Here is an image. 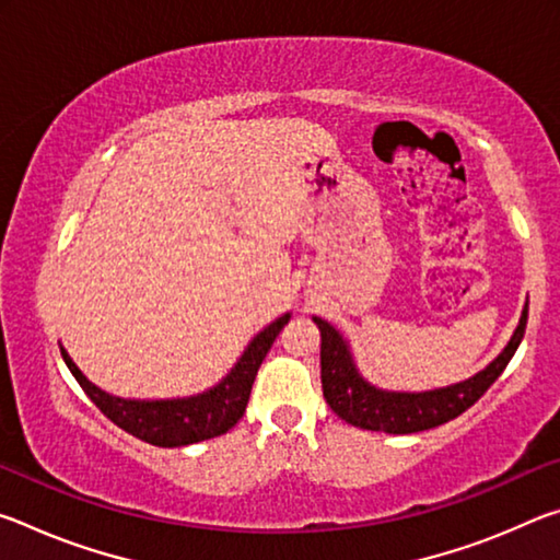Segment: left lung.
Returning a JSON list of instances; mask_svg holds the SVG:
<instances>
[{"label": "left lung", "mask_w": 560, "mask_h": 560, "mask_svg": "<svg viewBox=\"0 0 560 560\" xmlns=\"http://www.w3.org/2000/svg\"><path fill=\"white\" fill-rule=\"evenodd\" d=\"M526 318L528 301L521 311L514 336L509 338L504 350L491 360L485 371L447 387H434V390L424 393H397L383 390V387L365 381L355 365L353 350H350L348 340L340 336V330L330 326L328 320L314 316V324L320 330V385H324L326 402L340 420L360 430L412 434L440 428V424L469 410L489 390V385L504 373L521 338H524Z\"/></svg>", "instance_id": "1"}]
</instances>
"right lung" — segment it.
<instances>
[{
    "instance_id": "right-lung-1",
    "label": "right lung",
    "mask_w": 560,
    "mask_h": 560,
    "mask_svg": "<svg viewBox=\"0 0 560 560\" xmlns=\"http://www.w3.org/2000/svg\"><path fill=\"white\" fill-rule=\"evenodd\" d=\"M289 318L291 314H283L259 330L244 348V353L236 358L232 371L210 390L189 397H170V400H128V397H116L101 390L79 371V365L73 363L61 343L59 348L63 363L69 365L83 393L113 424H118L132 438L155 444V447H187V444L220 438L242 420L261 360L267 358L269 348L281 334V328L289 324Z\"/></svg>"
}]
</instances>
